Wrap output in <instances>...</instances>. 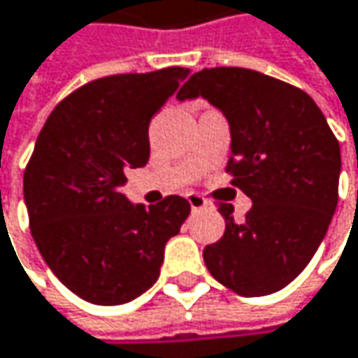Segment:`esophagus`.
<instances>
[{
    "mask_svg": "<svg viewBox=\"0 0 358 358\" xmlns=\"http://www.w3.org/2000/svg\"><path fill=\"white\" fill-rule=\"evenodd\" d=\"M188 203H190L192 211H201V209H205V207H207L205 196H201V194H196V192H190V194H188Z\"/></svg>",
    "mask_w": 358,
    "mask_h": 358,
    "instance_id": "obj_1",
    "label": "esophagus"
}]
</instances>
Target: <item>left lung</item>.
Instances as JSON below:
<instances>
[{"instance_id":"8db88e82","label":"left lung","mask_w":358,"mask_h":358,"mask_svg":"<svg viewBox=\"0 0 358 358\" xmlns=\"http://www.w3.org/2000/svg\"><path fill=\"white\" fill-rule=\"evenodd\" d=\"M227 116L231 155L225 172L252 199L242 223L219 203L225 234L203 252L221 285L244 297L287 287L313 258L338 205L341 145L308 94L244 67H211L180 87Z\"/></svg>"}]
</instances>
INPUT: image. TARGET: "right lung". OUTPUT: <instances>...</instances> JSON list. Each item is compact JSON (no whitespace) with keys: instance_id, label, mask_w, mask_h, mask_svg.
Listing matches in <instances>:
<instances>
[{"instance_id":"right-lung-1","label":"right lung","mask_w":358,"mask_h":358,"mask_svg":"<svg viewBox=\"0 0 358 358\" xmlns=\"http://www.w3.org/2000/svg\"><path fill=\"white\" fill-rule=\"evenodd\" d=\"M190 73H116L73 90L49 114L24 170L30 234L55 276L96 306H120L159 276L164 245L190 215L178 194L133 207L120 192L149 159V120Z\"/></svg>"}]
</instances>
